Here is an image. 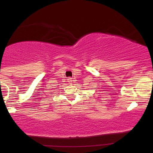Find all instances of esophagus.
I'll return each instance as SVG.
<instances>
[{
    "instance_id": "34e87169",
    "label": "esophagus",
    "mask_w": 153,
    "mask_h": 153,
    "mask_svg": "<svg viewBox=\"0 0 153 153\" xmlns=\"http://www.w3.org/2000/svg\"><path fill=\"white\" fill-rule=\"evenodd\" d=\"M68 81L69 82V84H72V82H73V79L71 78H69L68 79Z\"/></svg>"
}]
</instances>
